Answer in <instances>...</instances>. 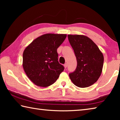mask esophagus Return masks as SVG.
<instances>
[{
  "instance_id": "1",
  "label": "esophagus",
  "mask_w": 120,
  "mask_h": 120,
  "mask_svg": "<svg viewBox=\"0 0 120 120\" xmlns=\"http://www.w3.org/2000/svg\"><path fill=\"white\" fill-rule=\"evenodd\" d=\"M64 68H67V64H64Z\"/></svg>"
}]
</instances>
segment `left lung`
Segmentation results:
<instances>
[{"label":"left lung","mask_w":120,"mask_h":120,"mask_svg":"<svg viewBox=\"0 0 120 120\" xmlns=\"http://www.w3.org/2000/svg\"><path fill=\"white\" fill-rule=\"evenodd\" d=\"M68 37L77 61L76 70L69 74L70 79L77 87H88L101 76L104 56L96 44L87 36L68 34Z\"/></svg>","instance_id":"1"}]
</instances>
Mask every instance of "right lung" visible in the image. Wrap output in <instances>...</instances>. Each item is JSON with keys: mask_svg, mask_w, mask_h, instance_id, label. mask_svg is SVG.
<instances>
[{"mask_svg": "<svg viewBox=\"0 0 120 120\" xmlns=\"http://www.w3.org/2000/svg\"><path fill=\"white\" fill-rule=\"evenodd\" d=\"M66 37L64 34H45L25 49L23 67L28 78L36 86L46 87L52 85L64 70L58 62L57 49Z\"/></svg>", "mask_w": 120, "mask_h": 120, "instance_id": "1", "label": "right lung"}]
</instances>
